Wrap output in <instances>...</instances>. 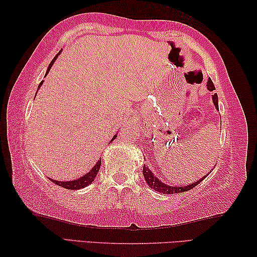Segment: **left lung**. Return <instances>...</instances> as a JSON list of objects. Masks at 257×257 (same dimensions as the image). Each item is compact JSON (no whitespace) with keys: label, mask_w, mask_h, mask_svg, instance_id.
<instances>
[{"label":"left lung","mask_w":257,"mask_h":257,"mask_svg":"<svg viewBox=\"0 0 257 257\" xmlns=\"http://www.w3.org/2000/svg\"><path fill=\"white\" fill-rule=\"evenodd\" d=\"M207 89L209 91H214L215 90V86H214V84L212 82V79L209 78L208 82H207ZM212 99H213V102H214V106L216 107V109H218V99H217V94L214 93L212 95ZM142 173H144L145 176V180L146 182L148 183V186L150 188L155 189V190H157L158 192H162L164 195H171V193H181L183 191H188V190H191L192 188H195L196 186H198V184L203 181L206 176H204L203 179H200L199 181H197V182L192 183V184H188V186H182V187H171L168 186V184H165L159 181V179H157L156 176L154 175L153 172H151L148 167H146L144 165V171H142Z\"/></svg>","instance_id":"left-lung-1"}]
</instances>
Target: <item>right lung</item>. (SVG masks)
Here are the masks:
<instances>
[{"label": "right lung", "mask_w": 257, "mask_h": 257, "mask_svg": "<svg viewBox=\"0 0 257 257\" xmlns=\"http://www.w3.org/2000/svg\"><path fill=\"white\" fill-rule=\"evenodd\" d=\"M58 54H59V53H58ZM58 54H57L56 57L53 58V60L51 61V64L49 65V68H48V71H46V74H48L49 70L51 69L53 62L56 61V59L58 58ZM42 84H43V81H42V82L40 83V86L42 85ZM116 137H117V134H115V137H113V138L111 139V141H112L113 139H115ZM100 166H101V158H100V161H98V163H96L95 165L93 166V168H92V170L89 172V173H86L85 175H83L82 178H79L78 180L67 181V182H66V181H56V180H51V181H52L53 183L58 184V186L68 189V190H77V189L85 188V187L89 186V184H91L92 182H93V180L95 179V176H96V174H98V172H99V170H100Z\"/></svg>", "instance_id": "right-lung-1"}]
</instances>
